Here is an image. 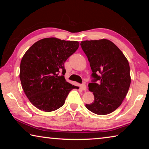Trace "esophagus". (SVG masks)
<instances>
[{"label": "esophagus", "instance_id": "esophagus-1", "mask_svg": "<svg viewBox=\"0 0 149 149\" xmlns=\"http://www.w3.org/2000/svg\"><path fill=\"white\" fill-rule=\"evenodd\" d=\"M80 87L81 88V89L82 90H84V91H86V89H87V87H86V85H85V84H81V86H80Z\"/></svg>", "mask_w": 149, "mask_h": 149}]
</instances>
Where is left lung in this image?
I'll return each instance as SVG.
<instances>
[{
	"label": "left lung",
	"mask_w": 149,
	"mask_h": 149,
	"mask_svg": "<svg viewBox=\"0 0 149 149\" xmlns=\"http://www.w3.org/2000/svg\"><path fill=\"white\" fill-rule=\"evenodd\" d=\"M82 50L92 70L89 89L95 99L85 107L92 112L106 115L122 104L131 84L127 58L116 45L107 39L81 41Z\"/></svg>",
	"instance_id": "8db88e82"
}]
</instances>
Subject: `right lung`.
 <instances>
[{"label": "right lung", "mask_w": 149, "mask_h": 149, "mask_svg": "<svg viewBox=\"0 0 149 149\" xmlns=\"http://www.w3.org/2000/svg\"><path fill=\"white\" fill-rule=\"evenodd\" d=\"M77 41L54 37L35 42L22 58L19 78L31 104L45 112L64 105L70 91L78 89L65 81L64 62L77 50Z\"/></svg>", "instance_id": "add662e5"}]
</instances>
